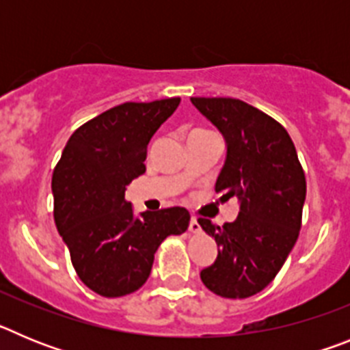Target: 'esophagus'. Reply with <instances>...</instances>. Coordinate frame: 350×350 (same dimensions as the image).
Listing matches in <instances>:
<instances>
[{
	"mask_svg": "<svg viewBox=\"0 0 350 350\" xmlns=\"http://www.w3.org/2000/svg\"><path fill=\"white\" fill-rule=\"evenodd\" d=\"M189 231L191 233H200V231H202V226H200V222H198L196 217H191Z\"/></svg>",
	"mask_w": 350,
	"mask_h": 350,
	"instance_id": "34e87169",
	"label": "esophagus"
}]
</instances>
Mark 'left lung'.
<instances>
[{"label": "left lung", "instance_id": "8db88e82", "mask_svg": "<svg viewBox=\"0 0 350 350\" xmlns=\"http://www.w3.org/2000/svg\"><path fill=\"white\" fill-rule=\"evenodd\" d=\"M191 103L226 142L215 191L240 203L237 219L222 228L198 219L219 247L217 259L200 277L222 298H249L275 279L298 240L305 173L284 126L256 107L234 98H191Z\"/></svg>", "mask_w": 350, "mask_h": 350}]
</instances>
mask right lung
Segmentation results:
<instances>
[{
    "label": "right lung",
    "mask_w": 350,
    "mask_h": 350,
    "mask_svg": "<svg viewBox=\"0 0 350 350\" xmlns=\"http://www.w3.org/2000/svg\"><path fill=\"white\" fill-rule=\"evenodd\" d=\"M180 98L122 103L80 126L52 173L54 221L71 265L89 289L105 298L135 293L147 282L157 247L182 234V206L135 215L126 185L145 173L147 145L177 110Z\"/></svg>",
    "instance_id": "1"
}]
</instances>
